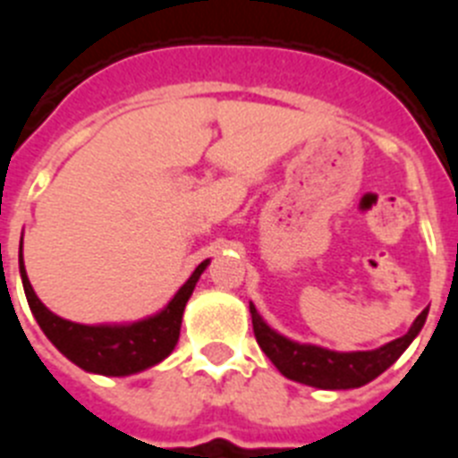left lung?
I'll return each mask as SVG.
<instances>
[{"mask_svg": "<svg viewBox=\"0 0 458 458\" xmlns=\"http://www.w3.org/2000/svg\"><path fill=\"white\" fill-rule=\"evenodd\" d=\"M250 314H252L254 337L259 346L270 358L279 374L286 378L302 383V386L321 387V390H351V387H362L376 376H380L390 365H394L399 355L411 346V342L418 337L427 321L428 310H424L411 330L403 337L380 346L374 351H351V353H339V351L321 349L314 344H301L293 339H286L284 335L275 333L273 327L259 317L257 307L250 302Z\"/></svg>", "mask_w": 458, "mask_h": 458, "instance_id": "1", "label": "left lung"}]
</instances>
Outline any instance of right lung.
I'll return each instance as SVG.
<instances>
[{"label": "right lung", "mask_w": 458, "mask_h": 458, "mask_svg": "<svg viewBox=\"0 0 458 458\" xmlns=\"http://www.w3.org/2000/svg\"><path fill=\"white\" fill-rule=\"evenodd\" d=\"M210 261H201L190 279L176 291L165 310L148 318L121 326H82L66 318L56 317L38 301L24 270L22 242H20V277H22L24 295L31 307V314L38 321L46 337L62 351L72 365L89 374L103 376H131L144 371L148 367L163 362L174 351L181 335L185 302L192 295L194 284L199 282L201 273Z\"/></svg>", "instance_id": "right-lung-1"}]
</instances>
